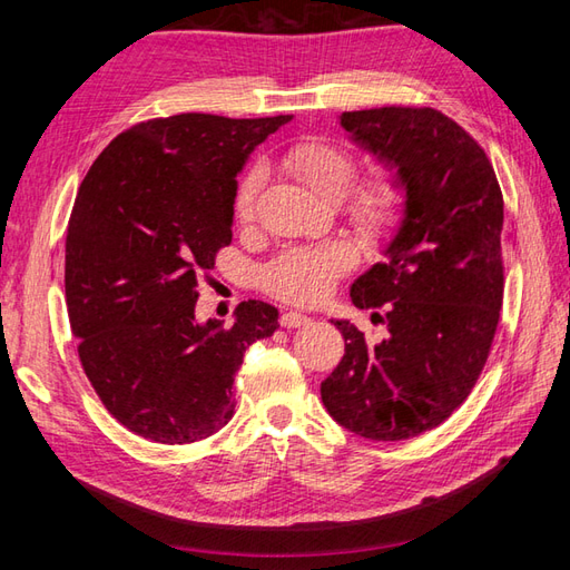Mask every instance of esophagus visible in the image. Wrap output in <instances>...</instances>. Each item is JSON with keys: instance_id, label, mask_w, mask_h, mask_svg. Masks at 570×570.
I'll use <instances>...</instances> for the list:
<instances>
[{"instance_id": "1", "label": "esophagus", "mask_w": 570, "mask_h": 570, "mask_svg": "<svg viewBox=\"0 0 570 570\" xmlns=\"http://www.w3.org/2000/svg\"><path fill=\"white\" fill-rule=\"evenodd\" d=\"M278 323H282L284 328H301V325L311 323V318H308V316H304V313L286 311V313H282V318H278Z\"/></svg>"}]
</instances>
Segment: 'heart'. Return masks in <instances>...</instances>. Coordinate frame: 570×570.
Returning <instances> with one entry per match:
<instances>
[{
  "mask_svg": "<svg viewBox=\"0 0 570 570\" xmlns=\"http://www.w3.org/2000/svg\"><path fill=\"white\" fill-rule=\"evenodd\" d=\"M282 164L325 200L345 196V215L362 237H392L406 215L409 190L404 176L394 166H377L367 176H357V156L347 147L323 137H304L288 144ZM264 171L249 166L237 178L233 213L239 223H249L257 213ZM355 264V249L347 242H325L316 247H288L262 272L264 292L296 306H316L328 296Z\"/></svg>",
  "mask_w": 570,
  "mask_h": 570,
  "instance_id": "1",
  "label": "heart"
}]
</instances>
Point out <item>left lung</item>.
Masks as SVG:
<instances>
[{
    "mask_svg": "<svg viewBox=\"0 0 570 570\" xmlns=\"http://www.w3.org/2000/svg\"><path fill=\"white\" fill-rule=\"evenodd\" d=\"M362 147L394 164L409 203L390 259L353 284L357 308H384L372 343L337 321L345 355L321 384L328 414L362 439L406 441L465 402L485 367L504 296V203L478 139L433 107L343 112Z\"/></svg>",
    "mask_w": 570,
    "mask_h": 570,
    "instance_id": "1",
    "label": "left lung"
}]
</instances>
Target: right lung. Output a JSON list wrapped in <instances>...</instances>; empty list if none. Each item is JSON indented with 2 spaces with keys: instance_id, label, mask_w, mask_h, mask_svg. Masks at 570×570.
<instances>
[{
  "instance_id": "1",
  "label": "right lung",
  "mask_w": 570,
  "mask_h": 570,
  "mask_svg": "<svg viewBox=\"0 0 570 570\" xmlns=\"http://www.w3.org/2000/svg\"><path fill=\"white\" fill-rule=\"evenodd\" d=\"M288 119H147L82 178L66 237L70 331L100 402L141 439L180 445L220 431L245 350L278 328L264 301H242L229 328L198 323L196 301L233 242L235 176Z\"/></svg>"
}]
</instances>
